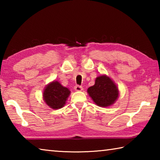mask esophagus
Here are the masks:
<instances>
[{"instance_id": "esophagus-1", "label": "esophagus", "mask_w": 160, "mask_h": 160, "mask_svg": "<svg viewBox=\"0 0 160 160\" xmlns=\"http://www.w3.org/2000/svg\"><path fill=\"white\" fill-rule=\"evenodd\" d=\"M74 89H75V91L80 92V91H82V86H80V85H75L74 87Z\"/></svg>"}]
</instances>
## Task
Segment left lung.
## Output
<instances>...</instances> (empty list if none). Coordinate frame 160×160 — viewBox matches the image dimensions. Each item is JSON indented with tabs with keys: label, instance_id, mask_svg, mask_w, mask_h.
Listing matches in <instances>:
<instances>
[{
	"label": "left lung",
	"instance_id": "obj_1",
	"mask_svg": "<svg viewBox=\"0 0 160 160\" xmlns=\"http://www.w3.org/2000/svg\"><path fill=\"white\" fill-rule=\"evenodd\" d=\"M88 92L96 104L104 107L113 104L118 97L117 87L106 75L97 77L95 84L88 88Z\"/></svg>",
	"mask_w": 160,
	"mask_h": 160
}]
</instances>
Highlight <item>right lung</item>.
<instances>
[{"mask_svg":"<svg viewBox=\"0 0 160 160\" xmlns=\"http://www.w3.org/2000/svg\"><path fill=\"white\" fill-rule=\"evenodd\" d=\"M70 93L68 89L62 86L57 81H54L46 87L44 99L47 104L52 109H60L66 104Z\"/></svg>","mask_w":160,"mask_h":160,"instance_id":"right-lung-1","label":"right lung"}]
</instances>
